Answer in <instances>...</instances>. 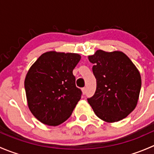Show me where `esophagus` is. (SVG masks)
Masks as SVG:
<instances>
[{
    "label": "esophagus",
    "mask_w": 154,
    "mask_h": 154,
    "mask_svg": "<svg viewBox=\"0 0 154 154\" xmlns=\"http://www.w3.org/2000/svg\"><path fill=\"white\" fill-rule=\"evenodd\" d=\"M86 88H82V92H83V94H86Z\"/></svg>",
    "instance_id": "34e87169"
}]
</instances>
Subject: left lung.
I'll list each match as a JSON object with an SVG mask.
<instances>
[{"label": "left lung", "mask_w": 154, "mask_h": 154, "mask_svg": "<svg viewBox=\"0 0 154 154\" xmlns=\"http://www.w3.org/2000/svg\"><path fill=\"white\" fill-rule=\"evenodd\" d=\"M88 60L97 88L88 102L96 116L113 123L130 115L138 103L142 79L140 72L127 55L120 51L106 52L97 50Z\"/></svg>", "instance_id": "1"}]
</instances>
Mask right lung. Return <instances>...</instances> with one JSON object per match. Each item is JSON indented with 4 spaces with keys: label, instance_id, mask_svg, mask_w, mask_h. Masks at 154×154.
Returning <instances> with one entry per match:
<instances>
[{
    "label": "right lung",
    "instance_id": "add662e5",
    "mask_svg": "<svg viewBox=\"0 0 154 154\" xmlns=\"http://www.w3.org/2000/svg\"><path fill=\"white\" fill-rule=\"evenodd\" d=\"M80 59L75 53L48 51L27 71L24 88L28 108L44 125L55 127L66 122L81 98L73 75Z\"/></svg>",
    "mask_w": 154,
    "mask_h": 154
}]
</instances>
